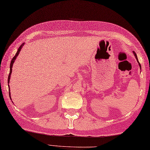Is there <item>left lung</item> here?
<instances>
[{
    "label": "left lung",
    "mask_w": 150,
    "mask_h": 150,
    "mask_svg": "<svg viewBox=\"0 0 150 150\" xmlns=\"http://www.w3.org/2000/svg\"><path fill=\"white\" fill-rule=\"evenodd\" d=\"M133 54H134L135 55V57H136V59H137V62H138V63H139V66H140V67H141V64H140L139 62V60H138V59H137V55H136V53L133 52Z\"/></svg>",
    "instance_id": "left-lung-1"
}]
</instances>
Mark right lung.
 <instances>
[{
    "label": "right lung",
    "mask_w": 150,
    "mask_h": 150,
    "mask_svg": "<svg viewBox=\"0 0 150 150\" xmlns=\"http://www.w3.org/2000/svg\"><path fill=\"white\" fill-rule=\"evenodd\" d=\"M23 45H24V44H22V45H21L20 47H19V48L18 49V51H17V53L15 54V55L13 57V58L12 59L11 61V64H10V71H9V75H8V83H9V79H10L11 73V71H12V66H13V62H14V61L15 60L16 58H17V57L18 56V55L19 54V52H20V51H21V48L22 47V46H23ZM9 97H10V98H11V97H10V92H9Z\"/></svg>",
    "instance_id": "obj_1"
}]
</instances>
